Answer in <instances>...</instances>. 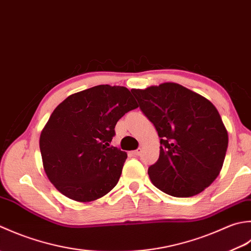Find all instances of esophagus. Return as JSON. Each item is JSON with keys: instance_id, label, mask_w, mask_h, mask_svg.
Wrapping results in <instances>:
<instances>
[{"instance_id": "esophagus-1", "label": "esophagus", "mask_w": 251, "mask_h": 251, "mask_svg": "<svg viewBox=\"0 0 251 251\" xmlns=\"http://www.w3.org/2000/svg\"><path fill=\"white\" fill-rule=\"evenodd\" d=\"M141 152H142V148H137L136 151H132V154L134 155V156H140Z\"/></svg>"}]
</instances>
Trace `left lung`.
Segmentation results:
<instances>
[{"instance_id":"1","label":"left lung","mask_w":251,"mask_h":251,"mask_svg":"<svg viewBox=\"0 0 251 251\" xmlns=\"http://www.w3.org/2000/svg\"><path fill=\"white\" fill-rule=\"evenodd\" d=\"M131 92L160 137L159 158L148 168L151 183L173 197L201 193L219 176L228 144L216 107L172 82Z\"/></svg>"}]
</instances>
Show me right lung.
<instances>
[{
    "label": "right lung",
    "instance_id": "add662e5",
    "mask_svg": "<svg viewBox=\"0 0 251 251\" xmlns=\"http://www.w3.org/2000/svg\"><path fill=\"white\" fill-rule=\"evenodd\" d=\"M139 107L125 86L96 85L68 96L41 132L44 171L57 190L88 202L118 183L126 152L110 146L117 122Z\"/></svg>",
    "mask_w": 251,
    "mask_h": 251
}]
</instances>
